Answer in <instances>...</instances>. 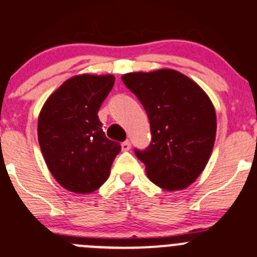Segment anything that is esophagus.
Instances as JSON below:
<instances>
[{
    "label": "esophagus",
    "mask_w": 257,
    "mask_h": 257,
    "mask_svg": "<svg viewBox=\"0 0 257 257\" xmlns=\"http://www.w3.org/2000/svg\"><path fill=\"white\" fill-rule=\"evenodd\" d=\"M121 150H123L124 152H128V151L131 150V142H129V141H125V142L121 143Z\"/></svg>",
    "instance_id": "1"
}]
</instances>
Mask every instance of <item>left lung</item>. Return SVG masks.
<instances>
[{
    "mask_svg": "<svg viewBox=\"0 0 257 257\" xmlns=\"http://www.w3.org/2000/svg\"><path fill=\"white\" fill-rule=\"evenodd\" d=\"M121 80L150 119V147L136 150L148 179L169 191L188 188L205 169L214 146L217 116L209 96L175 69L132 72Z\"/></svg>",
    "mask_w": 257,
    "mask_h": 257,
    "instance_id": "8db88e82",
    "label": "left lung"
}]
</instances>
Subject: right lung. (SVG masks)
<instances>
[{
	"label": "right lung",
	"mask_w": 257,
	"mask_h": 257,
	"mask_svg": "<svg viewBox=\"0 0 257 257\" xmlns=\"http://www.w3.org/2000/svg\"><path fill=\"white\" fill-rule=\"evenodd\" d=\"M112 74H78L47 99L38 140L48 169L67 190L88 194L107 180L120 145L107 140L97 112L111 91Z\"/></svg>",
	"instance_id": "add662e5"
}]
</instances>
